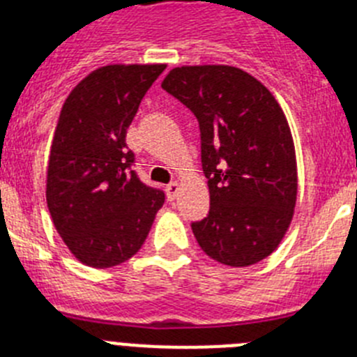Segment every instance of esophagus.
Returning <instances> with one entry per match:
<instances>
[{
    "mask_svg": "<svg viewBox=\"0 0 357 357\" xmlns=\"http://www.w3.org/2000/svg\"><path fill=\"white\" fill-rule=\"evenodd\" d=\"M178 191H181V185H178V182H172V184L166 185V197H168V200H175L176 195H178Z\"/></svg>",
    "mask_w": 357,
    "mask_h": 357,
    "instance_id": "obj_1",
    "label": "esophagus"
}]
</instances>
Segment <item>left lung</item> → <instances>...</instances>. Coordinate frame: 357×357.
<instances>
[{"label":"left lung","instance_id":"obj_1","mask_svg":"<svg viewBox=\"0 0 357 357\" xmlns=\"http://www.w3.org/2000/svg\"><path fill=\"white\" fill-rule=\"evenodd\" d=\"M162 89L198 119L211 209L191 223L198 245L227 266H250L284 238L296 202L291 130L273 94L232 66H182Z\"/></svg>","mask_w":357,"mask_h":357}]
</instances>
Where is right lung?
<instances>
[{"label":"right lung","instance_id":"add662e5","mask_svg":"<svg viewBox=\"0 0 357 357\" xmlns=\"http://www.w3.org/2000/svg\"><path fill=\"white\" fill-rule=\"evenodd\" d=\"M164 64L103 66L62 105L46 175L53 225L87 266L110 268L139 252L164 204L160 189L139 181L127 146L139 103Z\"/></svg>","mask_w":357,"mask_h":357}]
</instances>
